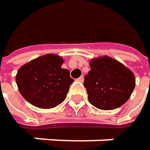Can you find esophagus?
<instances>
[{"label":"esophagus","instance_id":"obj_1","mask_svg":"<svg viewBox=\"0 0 150 150\" xmlns=\"http://www.w3.org/2000/svg\"><path fill=\"white\" fill-rule=\"evenodd\" d=\"M83 80H84V78H83V76H82V75H81V76H80V77L77 79V81H80V82H82V81H83Z\"/></svg>","mask_w":150,"mask_h":150}]
</instances>
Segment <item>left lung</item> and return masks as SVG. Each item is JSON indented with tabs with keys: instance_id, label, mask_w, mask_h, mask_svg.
<instances>
[{
	"instance_id": "obj_1",
	"label": "left lung",
	"mask_w": 150,
	"mask_h": 150,
	"mask_svg": "<svg viewBox=\"0 0 150 150\" xmlns=\"http://www.w3.org/2000/svg\"><path fill=\"white\" fill-rule=\"evenodd\" d=\"M90 71L84 76L88 102L97 108L112 110L123 105L135 86V75L127 67L108 56L90 62Z\"/></svg>"
}]
</instances>
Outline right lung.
<instances>
[{
  "mask_svg": "<svg viewBox=\"0 0 150 150\" xmlns=\"http://www.w3.org/2000/svg\"><path fill=\"white\" fill-rule=\"evenodd\" d=\"M63 62L62 57L47 54L21 66L15 80L24 99L40 108L61 104L74 81L69 71L62 69Z\"/></svg>",
  "mask_w": 150,
  "mask_h": 150,
  "instance_id": "obj_1",
  "label": "right lung"
}]
</instances>
